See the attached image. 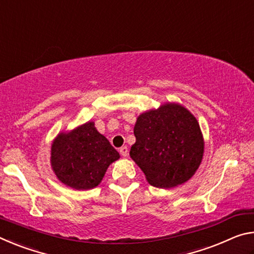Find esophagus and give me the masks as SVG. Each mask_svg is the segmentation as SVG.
<instances>
[{
  "label": "esophagus",
  "instance_id": "34e87169",
  "mask_svg": "<svg viewBox=\"0 0 254 254\" xmlns=\"http://www.w3.org/2000/svg\"><path fill=\"white\" fill-rule=\"evenodd\" d=\"M120 153H121L123 157H127V154H128V150H127V147H122V148H120Z\"/></svg>",
  "mask_w": 254,
  "mask_h": 254
}]
</instances>
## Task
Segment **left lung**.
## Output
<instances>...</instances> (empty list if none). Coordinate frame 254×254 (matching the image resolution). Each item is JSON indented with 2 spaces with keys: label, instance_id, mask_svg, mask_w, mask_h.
Masks as SVG:
<instances>
[{
  "label": "left lung",
  "instance_id": "1",
  "mask_svg": "<svg viewBox=\"0 0 254 254\" xmlns=\"http://www.w3.org/2000/svg\"><path fill=\"white\" fill-rule=\"evenodd\" d=\"M130 157L148 183L171 188L190 179L201 162L204 139L196 118L186 107L166 103L140 114Z\"/></svg>",
  "mask_w": 254,
  "mask_h": 254
}]
</instances>
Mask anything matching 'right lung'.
<instances>
[{
	"instance_id": "add662e5",
	"label": "right lung",
	"mask_w": 254,
	"mask_h": 254,
	"mask_svg": "<svg viewBox=\"0 0 254 254\" xmlns=\"http://www.w3.org/2000/svg\"><path fill=\"white\" fill-rule=\"evenodd\" d=\"M118 159L119 152L91 121L59 133L51 144L50 163L55 175L77 190L98 186L109 166Z\"/></svg>"
}]
</instances>
